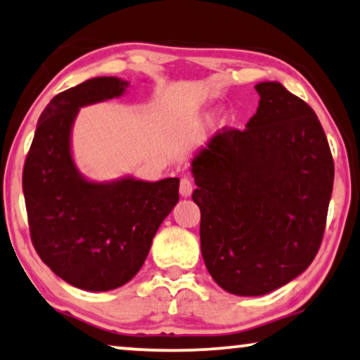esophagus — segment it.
Masks as SVG:
<instances>
[{
    "instance_id": "obj_1",
    "label": "esophagus",
    "mask_w": 360,
    "mask_h": 360,
    "mask_svg": "<svg viewBox=\"0 0 360 360\" xmlns=\"http://www.w3.org/2000/svg\"><path fill=\"white\" fill-rule=\"evenodd\" d=\"M193 193V184L188 176H184V179L180 180V195L184 198H188L191 196Z\"/></svg>"
}]
</instances>
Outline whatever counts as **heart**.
Instances as JSON below:
<instances>
[{"instance_id": "heart-1", "label": "heart", "mask_w": 360, "mask_h": 360, "mask_svg": "<svg viewBox=\"0 0 360 360\" xmlns=\"http://www.w3.org/2000/svg\"><path fill=\"white\" fill-rule=\"evenodd\" d=\"M206 118H211V113H207V115H206ZM224 118H226V120H229V118H231V115H229V113H226V115H224Z\"/></svg>"}]
</instances>
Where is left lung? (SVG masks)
Listing matches in <instances>:
<instances>
[{
    "mask_svg": "<svg viewBox=\"0 0 360 360\" xmlns=\"http://www.w3.org/2000/svg\"><path fill=\"white\" fill-rule=\"evenodd\" d=\"M255 89L247 128H224L191 160L202 259L224 290L243 297L273 292L310 266L335 180L309 103L278 81Z\"/></svg>",
    "mask_w": 360,
    "mask_h": 360,
    "instance_id": "8db88e82",
    "label": "left lung"
}]
</instances>
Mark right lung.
<instances>
[{"label": "right lung", "mask_w": 360, "mask_h": 360, "mask_svg": "<svg viewBox=\"0 0 360 360\" xmlns=\"http://www.w3.org/2000/svg\"><path fill=\"white\" fill-rule=\"evenodd\" d=\"M129 82L92 77L51 98L25 159L22 190L30 238L56 276L107 292L141 269L153 238L179 202V179L89 180L76 167L72 124L81 107L122 97Z\"/></svg>", "instance_id": "obj_1"}]
</instances>
